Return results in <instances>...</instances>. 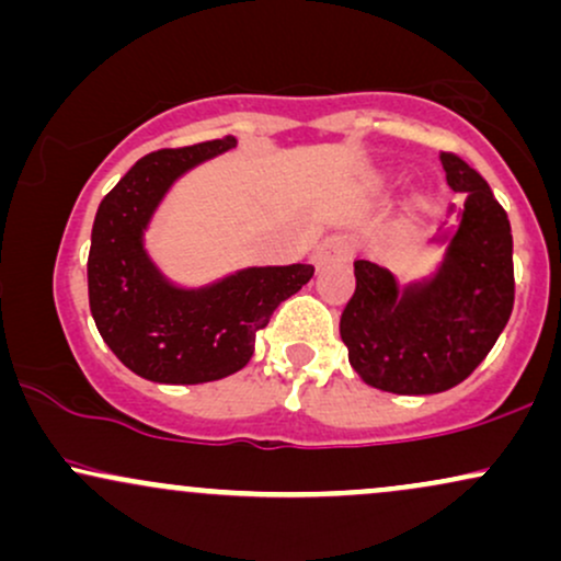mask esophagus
Wrapping results in <instances>:
<instances>
[{
    "instance_id": "34e87169",
    "label": "esophagus",
    "mask_w": 561,
    "mask_h": 561,
    "mask_svg": "<svg viewBox=\"0 0 561 561\" xmlns=\"http://www.w3.org/2000/svg\"><path fill=\"white\" fill-rule=\"evenodd\" d=\"M353 244L345 240V237H330V240H324L317 248V253H313V259H317L319 266H324V263H332V261H343L351 255Z\"/></svg>"
}]
</instances>
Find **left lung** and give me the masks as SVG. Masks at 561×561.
Masks as SVG:
<instances>
[{"instance_id":"1","label":"left lung","mask_w":561,"mask_h":561,"mask_svg":"<svg viewBox=\"0 0 561 561\" xmlns=\"http://www.w3.org/2000/svg\"><path fill=\"white\" fill-rule=\"evenodd\" d=\"M446 182L465 192L456 227L435 244L443 259L424 279L398 285L396 274L356 261V293L340 317L347 362L371 388L433 396L478 369L504 332L514 306L512 227L491 186L459 156L440 152Z\"/></svg>"}]
</instances>
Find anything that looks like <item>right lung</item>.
<instances>
[{
	"mask_svg": "<svg viewBox=\"0 0 561 561\" xmlns=\"http://www.w3.org/2000/svg\"><path fill=\"white\" fill-rule=\"evenodd\" d=\"M234 145L227 137L150 152L96 208L89 308L121 364L150 382L199 385L240 371L276 306L313 276L311 263L250 266L210 285L179 287L150 259L145 231L173 182Z\"/></svg>",
	"mask_w": 561,
	"mask_h": 561,
	"instance_id": "right-lung-1",
	"label": "right lung"
}]
</instances>
